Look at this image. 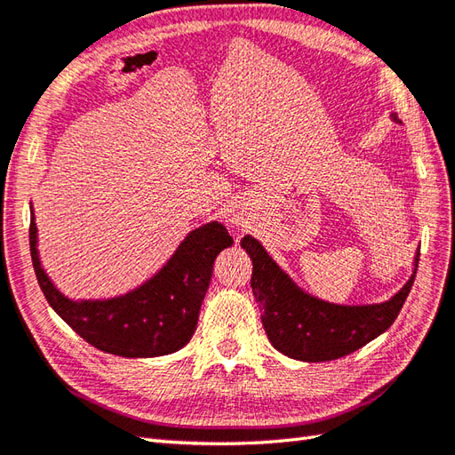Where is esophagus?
I'll use <instances>...</instances> for the list:
<instances>
[{
  "mask_svg": "<svg viewBox=\"0 0 455 455\" xmlns=\"http://www.w3.org/2000/svg\"><path fill=\"white\" fill-rule=\"evenodd\" d=\"M229 224H231V228L241 229V228H247V226H249V220H247L245 216H239V214H235V216H231Z\"/></svg>",
  "mask_w": 455,
  "mask_h": 455,
  "instance_id": "1",
  "label": "esophagus"
}]
</instances>
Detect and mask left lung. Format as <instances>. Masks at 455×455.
Listing matches in <instances>:
<instances>
[{
	"label": "left lung",
	"mask_w": 455,
	"mask_h": 455,
	"mask_svg": "<svg viewBox=\"0 0 455 455\" xmlns=\"http://www.w3.org/2000/svg\"><path fill=\"white\" fill-rule=\"evenodd\" d=\"M391 120L399 123L397 113H391ZM241 247L253 260L251 288L270 345L284 356L301 362L342 358L386 332L405 304L419 267L417 253L412 275L389 299L347 306L309 294L272 259L257 237L245 235Z\"/></svg>",
	"instance_id": "1"
}]
</instances>
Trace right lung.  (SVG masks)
<instances>
[{
    "label": "right lung",
    "instance_id": "obj_1",
    "mask_svg": "<svg viewBox=\"0 0 455 455\" xmlns=\"http://www.w3.org/2000/svg\"><path fill=\"white\" fill-rule=\"evenodd\" d=\"M30 257L40 290L60 317L89 345L124 358L173 355L195 335L212 267L234 237L220 221L188 231L175 253L142 284L110 298H69L43 267L38 228L30 202Z\"/></svg>",
    "mask_w": 455,
    "mask_h": 455
}]
</instances>
